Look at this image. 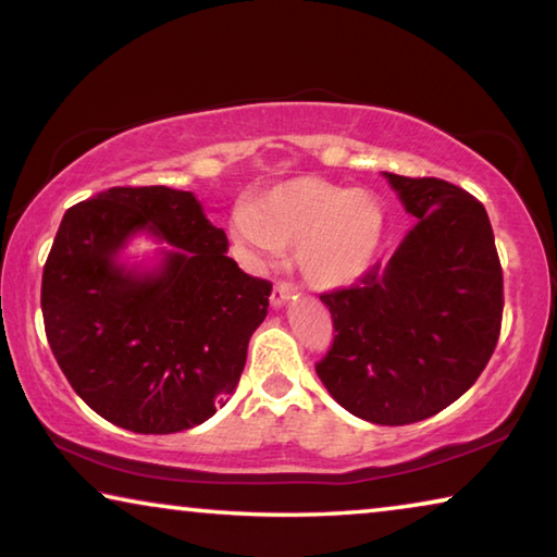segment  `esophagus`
<instances>
[{
	"instance_id": "esophagus-1",
	"label": "esophagus",
	"mask_w": 557,
	"mask_h": 557,
	"mask_svg": "<svg viewBox=\"0 0 557 557\" xmlns=\"http://www.w3.org/2000/svg\"><path fill=\"white\" fill-rule=\"evenodd\" d=\"M295 292H297V287L292 285V282H277L275 289H272V295H270L272 307H282L287 299L295 297Z\"/></svg>"
}]
</instances>
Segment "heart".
<instances>
[{
	"label": "heart",
	"instance_id": "obj_1",
	"mask_svg": "<svg viewBox=\"0 0 557 557\" xmlns=\"http://www.w3.org/2000/svg\"><path fill=\"white\" fill-rule=\"evenodd\" d=\"M385 233L379 196L322 178H292L235 213L233 235L252 258L295 245V260L322 289L346 287L373 265Z\"/></svg>",
	"mask_w": 557,
	"mask_h": 557
}]
</instances>
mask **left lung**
Returning <instances> with one entry per match:
<instances>
[{
	"instance_id": "obj_1",
	"label": "left lung",
	"mask_w": 557,
	"mask_h": 557,
	"mask_svg": "<svg viewBox=\"0 0 557 557\" xmlns=\"http://www.w3.org/2000/svg\"><path fill=\"white\" fill-rule=\"evenodd\" d=\"M418 225L385 268L324 292L334 342L317 363L332 398L375 425H410L465 395L504 314V272L486 209L435 176L385 172Z\"/></svg>"
}]
</instances>
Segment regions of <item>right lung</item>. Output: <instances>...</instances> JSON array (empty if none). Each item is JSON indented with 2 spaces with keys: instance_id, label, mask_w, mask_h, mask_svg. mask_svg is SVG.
Listing matches in <instances>:
<instances>
[{
  "instance_id": "add662e5",
  "label": "right lung",
  "mask_w": 557,
  "mask_h": 557,
  "mask_svg": "<svg viewBox=\"0 0 557 557\" xmlns=\"http://www.w3.org/2000/svg\"><path fill=\"white\" fill-rule=\"evenodd\" d=\"M139 230L173 245L152 273L116 262ZM225 250L223 228L191 191L115 186L65 211L44 265V329L63 375L100 418L172 435L228 400L272 285Z\"/></svg>"
}]
</instances>
